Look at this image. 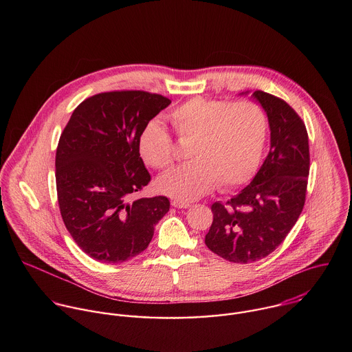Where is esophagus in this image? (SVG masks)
<instances>
[{
    "mask_svg": "<svg viewBox=\"0 0 352 352\" xmlns=\"http://www.w3.org/2000/svg\"><path fill=\"white\" fill-rule=\"evenodd\" d=\"M171 205H173L174 208H178V209H188V208H190V204L182 202V200H177V199L173 200Z\"/></svg>",
    "mask_w": 352,
    "mask_h": 352,
    "instance_id": "34e87169",
    "label": "esophagus"
}]
</instances>
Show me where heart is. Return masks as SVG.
<instances>
[{
  "mask_svg": "<svg viewBox=\"0 0 352 352\" xmlns=\"http://www.w3.org/2000/svg\"><path fill=\"white\" fill-rule=\"evenodd\" d=\"M182 143H190L193 160L163 175L157 189L177 200H193L220 185L234 189L250 181L262 162L267 139V114L255 102H226L193 97L170 114ZM142 159L157 170L178 157L173 136L153 120L139 136Z\"/></svg>",
  "mask_w": 352,
  "mask_h": 352,
  "instance_id": "heart-1",
  "label": "heart"
}]
</instances>
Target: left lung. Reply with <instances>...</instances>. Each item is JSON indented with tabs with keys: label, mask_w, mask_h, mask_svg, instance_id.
I'll list each match as a JSON object with an SVG mask.
<instances>
[{
	"label": "left lung",
	"mask_w": 352,
	"mask_h": 352,
	"mask_svg": "<svg viewBox=\"0 0 352 352\" xmlns=\"http://www.w3.org/2000/svg\"><path fill=\"white\" fill-rule=\"evenodd\" d=\"M270 125V152L252 179L226 205H212L205 243L232 263H252L285 239L305 205L309 139L304 121L283 98L256 90Z\"/></svg>",
	"instance_id": "left-lung-1"
}]
</instances>
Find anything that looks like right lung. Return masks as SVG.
I'll use <instances>...</instances> for the list:
<instances>
[{"mask_svg":"<svg viewBox=\"0 0 352 352\" xmlns=\"http://www.w3.org/2000/svg\"><path fill=\"white\" fill-rule=\"evenodd\" d=\"M171 100L143 90L98 93L74 110L56 153L63 221L94 261L122 263L147 248L170 210L166 196L131 195L150 182L139 153L142 129Z\"/></svg>","mask_w":352,"mask_h":352,"instance_id":"right-lung-1","label":"right lung"}]
</instances>
